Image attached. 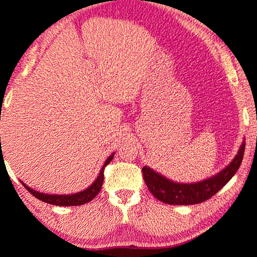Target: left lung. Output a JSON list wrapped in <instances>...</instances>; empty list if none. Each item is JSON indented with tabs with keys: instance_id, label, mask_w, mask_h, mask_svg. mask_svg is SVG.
Instances as JSON below:
<instances>
[{
	"instance_id": "1",
	"label": "left lung",
	"mask_w": 257,
	"mask_h": 257,
	"mask_svg": "<svg viewBox=\"0 0 257 257\" xmlns=\"http://www.w3.org/2000/svg\"><path fill=\"white\" fill-rule=\"evenodd\" d=\"M245 140L239 148L238 154L235 155L232 162L224 167L223 170L210 178L197 183H178L166 178L159 172L151 170L145 166L143 167L144 179L149 190L156 199L168 205H195L206 201L212 197L217 191L232 179L236 173L238 168L244 157Z\"/></svg>"
}]
</instances>
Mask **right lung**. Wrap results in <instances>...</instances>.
I'll use <instances>...</instances> for the list:
<instances>
[{"mask_svg": "<svg viewBox=\"0 0 257 257\" xmlns=\"http://www.w3.org/2000/svg\"><path fill=\"white\" fill-rule=\"evenodd\" d=\"M113 156H114V152L111 155V156L107 157L106 162L103 163L102 168H101L100 173H98L96 179L94 180V183H92L90 187H87L85 190L78 191V193L67 194V195H61V194L60 195H58V194L53 195V194H45V193H40V191L34 190V189L28 187L27 184H24L23 182H22V184H23L25 189H27L30 194H33L36 199L41 200V201L44 202H47V204L57 205V206H79V205H84L86 204V202L94 200L98 194V191L101 190V187H102V183H103V171H105L106 166L111 162L112 159H113Z\"/></svg>", "mask_w": 257, "mask_h": 257, "instance_id": "1", "label": "right lung"}]
</instances>
